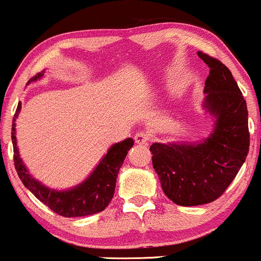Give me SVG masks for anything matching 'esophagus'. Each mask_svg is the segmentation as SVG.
<instances>
[{"label":"esophagus","mask_w":261,"mask_h":261,"mask_svg":"<svg viewBox=\"0 0 261 261\" xmlns=\"http://www.w3.org/2000/svg\"><path fill=\"white\" fill-rule=\"evenodd\" d=\"M149 138L150 134L148 132H138L136 136H134V140H136V143L139 144V145H143V144L148 143Z\"/></svg>","instance_id":"1"}]
</instances>
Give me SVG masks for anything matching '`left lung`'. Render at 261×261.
Masks as SVG:
<instances>
[{
    "mask_svg": "<svg viewBox=\"0 0 261 261\" xmlns=\"http://www.w3.org/2000/svg\"><path fill=\"white\" fill-rule=\"evenodd\" d=\"M207 64L203 109L213 129L197 142L154 143L152 166L168 199L182 206L216 200L241 170L249 151L247 102L225 64L203 52Z\"/></svg>",
    "mask_w": 261,
    "mask_h": 261,
    "instance_id": "obj_1",
    "label": "left lung"
}]
</instances>
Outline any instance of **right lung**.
<instances>
[{"instance_id":"1","label":"right lung","mask_w":261,"mask_h":261,"mask_svg":"<svg viewBox=\"0 0 261 261\" xmlns=\"http://www.w3.org/2000/svg\"><path fill=\"white\" fill-rule=\"evenodd\" d=\"M44 73L45 70H42L38 75L30 79L28 84L41 79ZM20 109L21 102L18 103L12 123V143H13L14 151V166L23 185L41 203L61 216L81 217L93 215L105 210L115 194L119 168L123 164L129 149L134 145V140L132 138H127L122 142L113 144L101 159L99 165H96L93 172L79 185L63 191L52 189L34 178L20 158L19 149L17 146V138H15L17 134L15 119L18 118Z\"/></svg>"}]
</instances>
